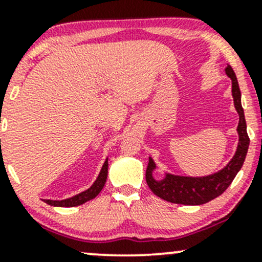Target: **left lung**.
Wrapping results in <instances>:
<instances>
[{
    "label": "left lung",
    "instance_id": "8db88e82",
    "mask_svg": "<svg viewBox=\"0 0 262 262\" xmlns=\"http://www.w3.org/2000/svg\"><path fill=\"white\" fill-rule=\"evenodd\" d=\"M226 74L232 80V96L235 107L237 110L240 121H238V146L235 156L225 168L217 173L206 177H184L167 175L161 181H156L152 177L155 164L152 159H148V165L146 168V182L148 187L156 196L166 200L168 202L181 205H202L211 200L220 196L237 175L243 167L247 148H249L250 139L246 131V121H245L244 108L241 106V92L238 87L237 78L232 67L227 64Z\"/></svg>",
    "mask_w": 262,
    "mask_h": 262
}]
</instances>
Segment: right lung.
Returning a JSON list of instances; mask_svg holds the SVG:
<instances>
[{
  "label": "right lung",
  "instance_id": "right-lung-1",
  "mask_svg": "<svg viewBox=\"0 0 262 262\" xmlns=\"http://www.w3.org/2000/svg\"><path fill=\"white\" fill-rule=\"evenodd\" d=\"M107 170H108V162L107 160H106L105 164L102 166V170H101L100 175L97 177V180L95 181V184L89 188V190L83 191V192L78 193V195H76L71 199L62 200V201H51V200H45V201H46V204L51 205V206H60V207H72V206H78V205L85 204V202L90 201V200L96 198L98 193H100V191L102 190V187L105 186L106 179H107Z\"/></svg>",
  "mask_w": 262,
  "mask_h": 262
}]
</instances>
